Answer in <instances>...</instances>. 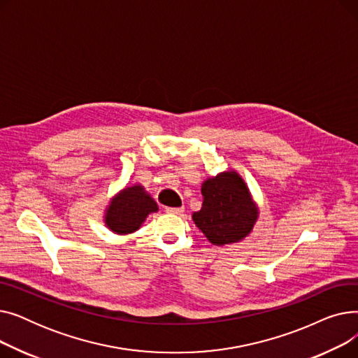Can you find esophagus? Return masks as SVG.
I'll return each mask as SVG.
<instances>
[{
  "label": "esophagus",
  "instance_id": "esophagus-1",
  "mask_svg": "<svg viewBox=\"0 0 358 358\" xmlns=\"http://www.w3.org/2000/svg\"><path fill=\"white\" fill-rule=\"evenodd\" d=\"M166 212L171 215H182L184 208H166Z\"/></svg>",
  "mask_w": 358,
  "mask_h": 358
}]
</instances>
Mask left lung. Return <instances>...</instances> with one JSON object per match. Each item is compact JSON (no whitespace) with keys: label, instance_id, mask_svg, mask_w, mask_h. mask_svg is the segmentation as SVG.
I'll use <instances>...</instances> for the list:
<instances>
[{"label":"left lung","instance_id":"1","mask_svg":"<svg viewBox=\"0 0 358 358\" xmlns=\"http://www.w3.org/2000/svg\"><path fill=\"white\" fill-rule=\"evenodd\" d=\"M203 204L193 213L196 227L217 247L247 238L259 216L247 182L236 171H223L201 184Z\"/></svg>","mask_w":358,"mask_h":358}]
</instances>
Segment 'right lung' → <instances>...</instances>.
<instances>
[{"instance_id":"obj_1","label":"right lung","mask_w":358,"mask_h":358,"mask_svg":"<svg viewBox=\"0 0 358 358\" xmlns=\"http://www.w3.org/2000/svg\"><path fill=\"white\" fill-rule=\"evenodd\" d=\"M158 212L157 201L150 197L141 184L127 185L115 197H111L104 210L106 227L117 235L138 231L148 215Z\"/></svg>"}]
</instances>
